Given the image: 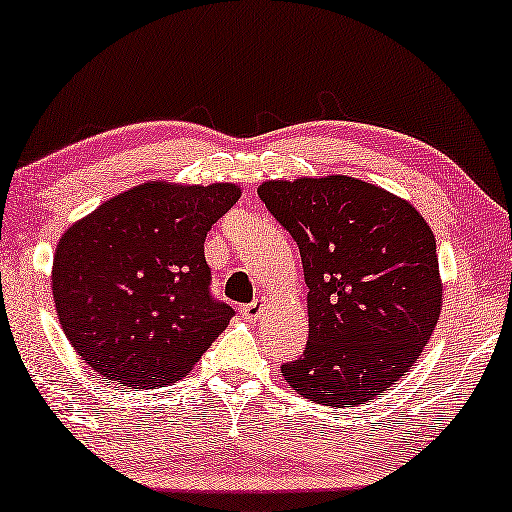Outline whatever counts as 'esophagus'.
Masks as SVG:
<instances>
[{
	"mask_svg": "<svg viewBox=\"0 0 512 512\" xmlns=\"http://www.w3.org/2000/svg\"><path fill=\"white\" fill-rule=\"evenodd\" d=\"M263 307H265V298H256V300H251V303H247V305H242V307H240V314H242V317H244V319L254 321V319H258V317H261Z\"/></svg>",
	"mask_w": 512,
	"mask_h": 512,
	"instance_id": "1",
	"label": "esophagus"
}]
</instances>
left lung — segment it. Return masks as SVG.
<instances>
[{
	"instance_id": "left-lung-1",
	"label": "left lung",
	"mask_w": 512,
	"mask_h": 512,
	"mask_svg": "<svg viewBox=\"0 0 512 512\" xmlns=\"http://www.w3.org/2000/svg\"><path fill=\"white\" fill-rule=\"evenodd\" d=\"M258 195L303 258L310 338L282 366L289 387L349 408L419 359L443 286L436 237L410 202L352 177L265 181Z\"/></svg>"
}]
</instances>
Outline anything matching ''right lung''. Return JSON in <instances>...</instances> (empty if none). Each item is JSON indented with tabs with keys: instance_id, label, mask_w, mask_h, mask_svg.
<instances>
[{
	"instance_id": "add662e5",
	"label": "right lung",
	"mask_w": 512,
	"mask_h": 512,
	"mask_svg": "<svg viewBox=\"0 0 512 512\" xmlns=\"http://www.w3.org/2000/svg\"><path fill=\"white\" fill-rule=\"evenodd\" d=\"M240 198L233 184L135 186L62 235L53 300L90 368L123 387L184 377L235 310L212 296L205 237Z\"/></svg>"
}]
</instances>
